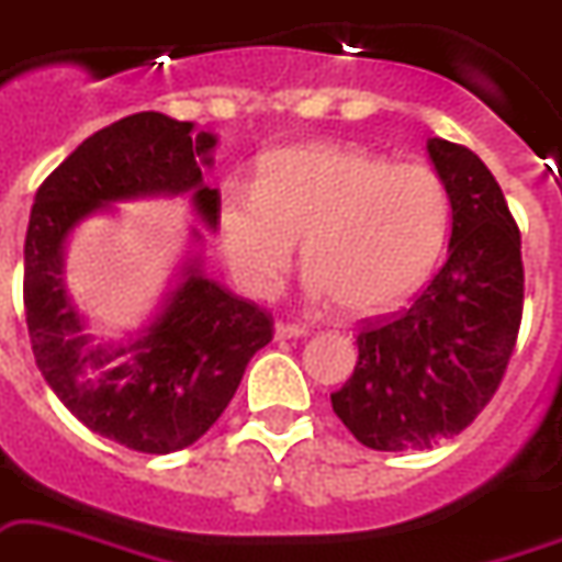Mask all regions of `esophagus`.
Instances as JSON below:
<instances>
[{"instance_id": "34e87169", "label": "esophagus", "mask_w": 562, "mask_h": 562, "mask_svg": "<svg viewBox=\"0 0 562 562\" xmlns=\"http://www.w3.org/2000/svg\"><path fill=\"white\" fill-rule=\"evenodd\" d=\"M273 335H277V340H291V337L308 335V328L294 326V323H277V326H273Z\"/></svg>"}]
</instances>
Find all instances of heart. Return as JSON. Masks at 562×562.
I'll return each mask as SVG.
<instances>
[{
    "label": "heart",
    "mask_w": 562,
    "mask_h": 562,
    "mask_svg": "<svg viewBox=\"0 0 562 562\" xmlns=\"http://www.w3.org/2000/svg\"><path fill=\"white\" fill-rule=\"evenodd\" d=\"M216 227L248 294L277 291L303 239L312 294L372 317L422 289L445 248L450 195L422 164L355 144H296L262 158L254 190L222 187Z\"/></svg>",
    "instance_id": "1"
}]
</instances>
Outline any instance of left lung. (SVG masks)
Listing matches in <instances>:
<instances>
[{"instance_id": "obj_1", "label": "left lung", "mask_w": 562, "mask_h": 562, "mask_svg": "<svg viewBox=\"0 0 562 562\" xmlns=\"http://www.w3.org/2000/svg\"><path fill=\"white\" fill-rule=\"evenodd\" d=\"M453 207L450 254L409 308L363 321L331 409L372 450H424L462 432L503 384L522 321L519 227L482 158L427 140Z\"/></svg>"}]
</instances>
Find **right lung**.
Listing matches in <instances>:
<instances>
[{
    "instance_id": "obj_1",
    "label": "right lung",
    "mask_w": 562,
    "mask_h": 562,
    "mask_svg": "<svg viewBox=\"0 0 562 562\" xmlns=\"http://www.w3.org/2000/svg\"><path fill=\"white\" fill-rule=\"evenodd\" d=\"M213 147L216 135L190 121L161 112L121 117L68 155L31 207L22 300L36 367L91 432L138 453H176L202 439L248 360L271 344V314L210 280L202 254H193L149 326L117 344L98 340L63 282L66 239L115 202L181 193L216 231L218 190L202 178ZM193 239L202 245L199 231Z\"/></svg>"
}]
</instances>
